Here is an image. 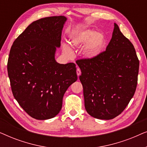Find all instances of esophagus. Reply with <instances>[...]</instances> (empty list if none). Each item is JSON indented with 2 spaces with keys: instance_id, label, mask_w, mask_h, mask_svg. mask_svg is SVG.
<instances>
[{
  "instance_id": "obj_1",
  "label": "esophagus",
  "mask_w": 147,
  "mask_h": 147,
  "mask_svg": "<svg viewBox=\"0 0 147 147\" xmlns=\"http://www.w3.org/2000/svg\"><path fill=\"white\" fill-rule=\"evenodd\" d=\"M76 73H77L78 76H80V75H81V70H80V68H78V69H77V71H76Z\"/></svg>"
}]
</instances>
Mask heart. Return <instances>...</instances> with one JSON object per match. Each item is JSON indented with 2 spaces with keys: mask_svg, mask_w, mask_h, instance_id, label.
<instances>
[{
  "mask_svg": "<svg viewBox=\"0 0 147 147\" xmlns=\"http://www.w3.org/2000/svg\"><path fill=\"white\" fill-rule=\"evenodd\" d=\"M70 44L72 47L82 48V54L86 59L96 58L103 51L106 44V37L104 34L92 29H83L76 31L70 37ZM63 52L68 57L74 55V50L67 43L62 44Z\"/></svg>",
  "mask_w": 147,
  "mask_h": 147,
  "instance_id": "obj_1",
  "label": "heart"
}]
</instances>
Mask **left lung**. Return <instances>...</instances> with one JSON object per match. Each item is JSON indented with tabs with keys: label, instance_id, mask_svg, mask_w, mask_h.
I'll use <instances>...</instances> for the list:
<instances>
[{
	"label": "left lung",
	"instance_id": "1",
	"mask_svg": "<svg viewBox=\"0 0 147 147\" xmlns=\"http://www.w3.org/2000/svg\"><path fill=\"white\" fill-rule=\"evenodd\" d=\"M76 63L82 71L80 80L88 113L100 120L113 119L121 114L135 92L139 61L133 45L117 24L105 51Z\"/></svg>",
	"mask_w": 147,
	"mask_h": 147
}]
</instances>
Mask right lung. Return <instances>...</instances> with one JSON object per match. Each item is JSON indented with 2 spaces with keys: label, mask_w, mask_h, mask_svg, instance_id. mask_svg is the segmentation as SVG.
<instances>
[{
  "label": "right lung",
  "mask_w": 147,
  "mask_h": 147,
  "mask_svg": "<svg viewBox=\"0 0 147 147\" xmlns=\"http://www.w3.org/2000/svg\"><path fill=\"white\" fill-rule=\"evenodd\" d=\"M67 18L45 17L30 24L12 45L7 63L13 96L32 118L47 120L60 112L64 94L77 81L76 64L55 59Z\"/></svg>",
  "instance_id": "1"
}]
</instances>
